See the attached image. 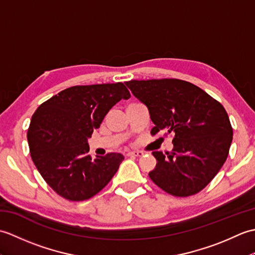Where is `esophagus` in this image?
<instances>
[{
	"instance_id": "obj_1",
	"label": "esophagus",
	"mask_w": 255,
	"mask_h": 255,
	"mask_svg": "<svg viewBox=\"0 0 255 255\" xmlns=\"http://www.w3.org/2000/svg\"><path fill=\"white\" fill-rule=\"evenodd\" d=\"M127 155L128 156H141V155H143V152H141V151H129Z\"/></svg>"
}]
</instances>
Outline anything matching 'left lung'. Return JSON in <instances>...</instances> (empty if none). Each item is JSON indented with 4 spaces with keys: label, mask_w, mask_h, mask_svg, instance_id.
<instances>
[{
    "label": "left lung",
    "mask_w": 255,
    "mask_h": 255,
    "mask_svg": "<svg viewBox=\"0 0 255 255\" xmlns=\"http://www.w3.org/2000/svg\"><path fill=\"white\" fill-rule=\"evenodd\" d=\"M126 85L148 107L154 124L151 134H173L171 152H152L156 165L149 173L151 180L177 197L202 191L229 153L234 131L224 106L183 80H131Z\"/></svg>",
    "instance_id": "1"
}]
</instances>
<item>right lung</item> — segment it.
Returning a JSON list of instances; mask_svg holds the SVG:
<instances>
[{
	"label": "right lung",
	"instance_id": "obj_1",
	"mask_svg": "<svg viewBox=\"0 0 255 255\" xmlns=\"http://www.w3.org/2000/svg\"><path fill=\"white\" fill-rule=\"evenodd\" d=\"M129 97L121 82L75 85L42 103L31 116L27 131L31 160L61 197L89 199L115 175L124 155L108 153L92 160L88 139L111 108Z\"/></svg>",
	"mask_w": 255,
	"mask_h": 255
}]
</instances>
